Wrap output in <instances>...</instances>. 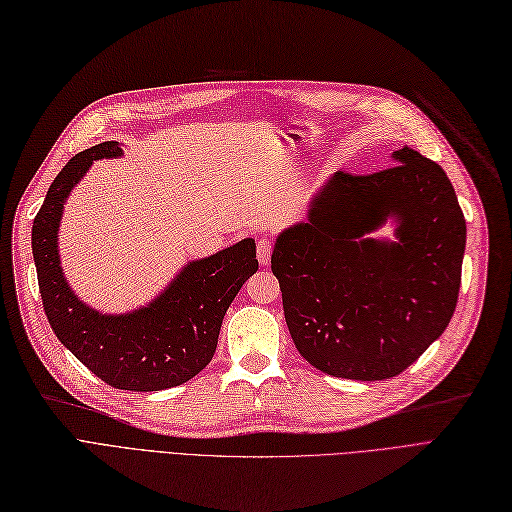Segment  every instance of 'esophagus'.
Instances as JSON below:
<instances>
[{"label": "esophagus", "mask_w": 512, "mask_h": 512, "mask_svg": "<svg viewBox=\"0 0 512 512\" xmlns=\"http://www.w3.org/2000/svg\"><path fill=\"white\" fill-rule=\"evenodd\" d=\"M270 257H272V240L270 238H261L257 242V259H259L261 266H268Z\"/></svg>", "instance_id": "1"}]
</instances>
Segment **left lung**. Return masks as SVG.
Here are the masks:
<instances>
[{"label": "left lung", "instance_id": "8db88e82", "mask_svg": "<svg viewBox=\"0 0 512 512\" xmlns=\"http://www.w3.org/2000/svg\"><path fill=\"white\" fill-rule=\"evenodd\" d=\"M391 161L366 176L334 172L272 251L295 349L351 381L415 364L447 329L461 285L466 219L451 180L410 146ZM385 224L391 239L375 236Z\"/></svg>", "mask_w": 512, "mask_h": 512}]
</instances>
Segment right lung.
<instances>
[{"instance_id": "add662e5", "label": "right lung", "mask_w": 512, "mask_h": 512, "mask_svg": "<svg viewBox=\"0 0 512 512\" xmlns=\"http://www.w3.org/2000/svg\"><path fill=\"white\" fill-rule=\"evenodd\" d=\"M121 157L123 144L102 142L68 161L36 214L31 251L46 319L65 349L114 389L161 391L210 364L225 312L259 263L255 240L244 238L187 261L161 293L134 310L102 312L78 298L59 255L63 208L93 161Z\"/></svg>"}]
</instances>
